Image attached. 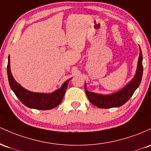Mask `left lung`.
Instances as JSON below:
<instances>
[{"label":"left lung","instance_id":"8db88e82","mask_svg":"<svg viewBox=\"0 0 151 151\" xmlns=\"http://www.w3.org/2000/svg\"><path fill=\"white\" fill-rule=\"evenodd\" d=\"M143 55L140 48V55L135 75L130 82L128 83L123 88L113 94L101 95L87 91L86 84H85L86 96L90 102L98 108H110L123 106L130 99V98L134 93L135 90L139 86L143 76Z\"/></svg>","mask_w":151,"mask_h":151}]
</instances>
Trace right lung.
Wrapping results in <instances>:
<instances>
[{
  "mask_svg": "<svg viewBox=\"0 0 151 151\" xmlns=\"http://www.w3.org/2000/svg\"><path fill=\"white\" fill-rule=\"evenodd\" d=\"M7 73L10 86L18 99L27 107L38 110H50L58 106L61 103L68 84L71 79L65 81L62 85L61 88L56 90L55 92L51 93H40L31 92L25 89L15 81L11 71L10 56H8Z\"/></svg>",
  "mask_w": 151,
  "mask_h": 151,
  "instance_id": "1",
  "label": "right lung"
}]
</instances>
